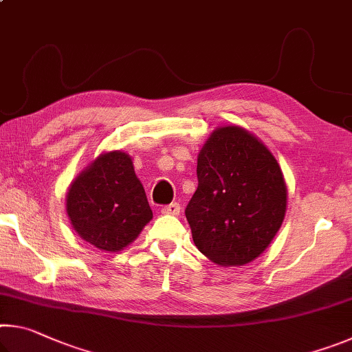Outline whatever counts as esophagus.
Listing matches in <instances>:
<instances>
[{
	"instance_id": "1",
	"label": "esophagus",
	"mask_w": 352,
	"mask_h": 352,
	"mask_svg": "<svg viewBox=\"0 0 352 352\" xmlns=\"http://www.w3.org/2000/svg\"><path fill=\"white\" fill-rule=\"evenodd\" d=\"M162 212L163 214H168V216H178L180 214V205L178 204H169V205H164L162 206Z\"/></svg>"
}]
</instances>
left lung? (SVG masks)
<instances>
[{
  "instance_id": "8db88e82",
  "label": "left lung",
  "mask_w": 352,
  "mask_h": 352,
  "mask_svg": "<svg viewBox=\"0 0 352 352\" xmlns=\"http://www.w3.org/2000/svg\"><path fill=\"white\" fill-rule=\"evenodd\" d=\"M199 186L184 210L199 252L243 265L281 228L287 188L272 152L245 129L214 130L197 158Z\"/></svg>"
}]
</instances>
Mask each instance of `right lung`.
<instances>
[{
	"label": "right lung",
	"instance_id": "1",
	"mask_svg": "<svg viewBox=\"0 0 352 352\" xmlns=\"http://www.w3.org/2000/svg\"><path fill=\"white\" fill-rule=\"evenodd\" d=\"M67 212L76 233L104 252H121L153 216L132 158L121 151L99 155L77 175Z\"/></svg>",
	"mask_w": 352,
	"mask_h": 352
}]
</instances>
